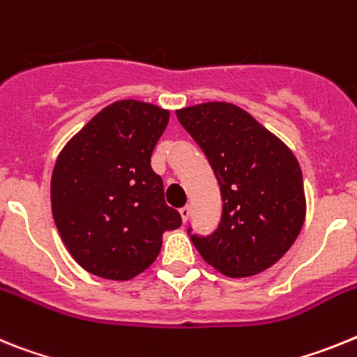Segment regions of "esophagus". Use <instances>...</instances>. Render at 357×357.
<instances>
[{"instance_id": "1", "label": "esophagus", "mask_w": 357, "mask_h": 357, "mask_svg": "<svg viewBox=\"0 0 357 357\" xmlns=\"http://www.w3.org/2000/svg\"><path fill=\"white\" fill-rule=\"evenodd\" d=\"M179 213H181L183 222H187L188 219H190V206H183V208L179 210Z\"/></svg>"}]
</instances>
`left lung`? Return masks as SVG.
I'll return each mask as SVG.
<instances>
[{"label":"left lung","mask_w":357,"mask_h":357,"mask_svg":"<svg viewBox=\"0 0 357 357\" xmlns=\"http://www.w3.org/2000/svg\"><path fill=\"white\" fill-rule=\"evenodd\" d=\"M208 158L222 196L219 228L192 235L197 252L231 278L277 264L305 221L302 169L289 147L230 102H204L176 111Z\"/></svg>","instance_id":"left-lung-1"}]
</instances>
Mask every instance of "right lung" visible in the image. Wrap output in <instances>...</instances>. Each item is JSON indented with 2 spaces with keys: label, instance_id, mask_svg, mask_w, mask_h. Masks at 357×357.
Instances as JSON below:
<instances>
[{
  "label": "right lung",
  "instance_id": "add662e5",
  "mask_svg": "<svg viewBox=\"0 0 357 357\" xmlns=\"http://www.w3.org/2000/svg\"><path fill=\"white\" fill-rule=\"evenodd\" d=\"M169 119L149 102H113L59 153L52 213L70 255L91 275L131 280L160 255L163 234L181 226L151 167Z\"/></svg>",
  "mask_w": 357,
  "mask_h": 357
}]
</instances>
